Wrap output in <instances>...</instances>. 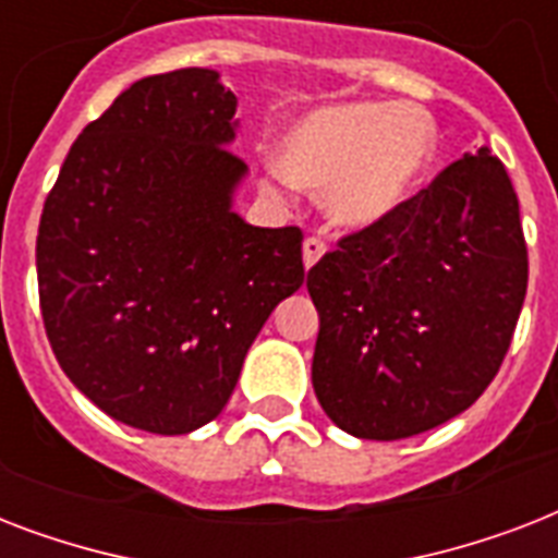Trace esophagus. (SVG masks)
<instances>
[{"label": "esophagus", "mask_w": 558, "mask_h": 558, "mask_svg": "<svg viewBox=\"0 0 558 558\" xmlns=\"http://www.w3.org/2000/svg\"><path fill=\"white\" fill-rule=\"evenodd\" d=\"M327 252V245H324L322 236H306L304 240V266L306 269H313L315 263L322 260V254Z\"/></svg>", "instance_id": "esophagus-1"}]
</instances>
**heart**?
Segmentation results:
<instances>
[{"label": "heart", "instance_id": "heart-1", "mask_svg": "<svg viewBox=\"0 0 558 558\" xmlns=\"http://www.w3.org/2000/svg\"><path fill=\"white\" fill-rule=\"evenodd\" d=\"M434 126L416 109L344 104L304 118L280 144L289 182L324 191L339 226L365 228L388 219L432 168Z\"/></svg>", "mask_w": 558, "mask_h": 558}]
</instances>
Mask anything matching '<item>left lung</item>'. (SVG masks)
Here are the masks:
<instances>
[{
  "label": "left lung",
  "mask_w": 558,
  "mask_h": 558,
  "mask_svg": "<svg viewBox=\"0 0 558 558\" xmlns=\"http://www.w3.org/2000/svg\"><path fill=\"white\" fill-rule=\"evenodd\" d=\"M322 315L313 388L362 440H402L466 411L495 379L527 295L519 196L481 147L306 275Z\"/></svg>",
  "instance_id": "obj_1"
}]
</instances>
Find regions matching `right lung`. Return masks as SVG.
Returning a JSON list of instances; mask_svg holds the SVG:
<instances>
[{"instance_id": "obj_1", "label": "right lung", "mask_w": 558, "mask_h": 558, "mask_svg": "<svg viewBox=\"0 0 558 558\" xmlns=\"http://www.w3.org/2000/svg\"><path fill=\"white\" fill-rule=\"evenodd\" d=\"M210 69L135 81L86 124L46 196L39 310L63 373L118 423L187 434L226 408L271 310L301 289L304 231L231 210L245 165Z\"/></svg>"}]
</instances>
